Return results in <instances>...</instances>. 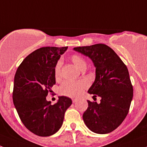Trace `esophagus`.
<instances>
[{
	"label": "esophagus",
	"instance_id": "1",
	"mask_svg": "<svg viewBox=\"0 0 147 147\" xmlns=\"http://www.w3.org/2000/svg\"><path fill=\"white\" fill-rule=\"evenodd\" d=\"M77 101H78L77 98H73V99H72V103H76Z\"/></svg>",
	"mask_w": 147,
	"mask_h": 147
}]
</instances>
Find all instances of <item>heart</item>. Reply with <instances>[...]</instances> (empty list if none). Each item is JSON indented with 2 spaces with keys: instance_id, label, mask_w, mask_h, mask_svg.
<instances>
[{
  "instance_id": "1",
  "label": "heart",
  "mask_w": 147,
  "mask_h": 147,
  "mask_svg": "<svg viewBox=\"0 0 147 147\" xmlns=\"http://www.w3.org/2000/svg\"><path fill=\"white\" fill-rule=\"evenodd\" d=\"M72 63L79 69H82L86 66V63L83 58L79 56L78 55H73L71 57ZM62 63L61 61H58L56 63L54 68V75L55 78L57 80L61 78V69ZM87 86V84L84 81H66L60 86V93L64 96H67L69 97L78 96L82 92L83 89Z\"/></svg>"
}]
</instances>
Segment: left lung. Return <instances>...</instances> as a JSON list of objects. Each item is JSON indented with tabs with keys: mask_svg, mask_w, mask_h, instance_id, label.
<instances>
[{
	"mask_svg": "<svg viewBox=\"0 0 147 147\" xmlns=\"http://www.w3.org/2000/svg\"><path fill=\"white\" fill-rule=\"evenodd\" d=\"M74 51L89 57L96 68L95 80L88 93L101 97V102H88L82 115L93 132L108 134L123 123L133 97V88L125 65L112 49L102 44L75 47Z\"/></svg>",
	"mask_w": 147,
	"mask_h": 147,
	"instance_id": "obj_1",
	"label": "left lung"
}]
</instances>
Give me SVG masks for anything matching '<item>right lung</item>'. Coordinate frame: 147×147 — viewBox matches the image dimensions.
<instances>
[{
	"instance_id": "1",
	"label": "right lung",
	"mask_w": 147,
	"mask_h": 147,
	"mask_svg": "<svg viewBox=\"0 0 147 147\" xmlns=\"http://www.w3.org/2000/svg\"><path fill=\"white\" fill-rule=\"evenodd\" d=\"M67 47H42L26 57L14 79L12 98L24 125L41 137L53 135L63 125L71 98L58 96L53 105L46 100L55 84L54 68Z\"/></svg>"
}]
</instances>
